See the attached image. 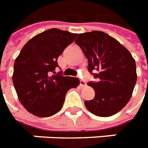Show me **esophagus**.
<instances>
[{"label":"esophagus","instance_id":"34e87169","mask_svg":"<svg viewBox=\"0 0 148 148\" xmlns=\"http://www.w3.org/2000/svg\"><path fill=\"white\" fill-rule=\"evenodd\" d=\"M80 86L82 87V88H84V87L87 86L86 82L83 81V80H80Z\"/></svg>","mask_w":148,"mask_h":148}]
</instances>
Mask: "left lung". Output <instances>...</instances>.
I'll list each match as a JSON object with an SVG mask.
<instances>
[{
    "instance_id": "obj_1",
    "label": "left lung",
    "mask_w": 148,
    "mask_h": 148,
    "mask_svg": "<svg viewBox=\"0 0 148 148\" xmlns=\"http://www.w3.org/2000/svg\"><path fill=\"white\" fill-rule=\"evenodd\" d=\"M75 42L88 60V71H99L93 74L97 82H88L95 95L84 101L85 106L98 116H113L132 96L137 78L135 60L126 47L103 32L79 34Z\"/></svg>"
}]
</instances>
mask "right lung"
Listing matches in <instances>:
<instances>
[{"label": "right lung", "mask_w": 148, "mask_h": 148, "mask_svg": "<svg viewBox=\"0 0 148 148\" xmlns=\"http://www.w3.org/2000/svg\"><path fill=\"white\" fill-rule=\"evenodd\" d=\"M77 37L76 33L50 29L32 37L15 59L12 81L19 101L39 117L56 114L66 92L80 84L77 77L55 74L57 58Z\"/></svg>", "instance_id": "obj_1"}]
</instances>
